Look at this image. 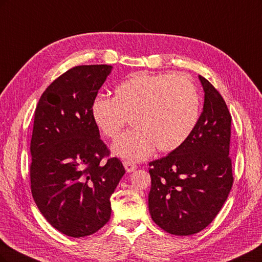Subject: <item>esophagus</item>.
<instances>
[{"instance_id": "1", "label": "esophagus", "mask_w": 262, "mask_h": 262, "mask_svg": "<svg viewBox=\"0 0 262 262\" xmlns=\"http://www.w3.org/2000/svg\"><path fill=\"white\" fill-rule=\"evenodd\" d=\"M123 166H124L125 170L128 171V172H132V171H134V170L138 168V166L136 164H133L131 162H126V161L123 162Z\"/></svg>"}]
</instances>
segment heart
I'll return each instance as SVG.
<instances>
[{
    "label": "heart",
    "mask_w": 262,
    "mask_h": 262,
    "mask_svg": "<svg viewBox=\"0 0 262 262\" xmlns=\"http://www.w3.org/2000/svg\"><path fill=\"white\" fill-rule=\"evenodd\" d=\"M200 97L186 74L137 72L119 84L114 98L95 97L92 118L105 137L116 140L131 118L136 126L124 133L113 152L125 160L143 161L153 153L171 152L188 139L198 122Z\"/></svg>",
    "instance_id": "obj_1"
}]
</instances>
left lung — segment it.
Returning a JSON list of instances; mask_svg holds the SVG:
<instances>
[{"instance_id":"1","label":"left lung","mask_w":262,"mask_h":262,"mask_svg":"<svg viewBox=\"0 0 262 262\" xmlns=\"http://www.w3.org/2000/svg\"><path fill=\"white\" fill-rule=\"evenodd\" d=\"M203 112L193 131L167 156L150 162L148 210L165 232L199 233L215 219L233 186L229 154L232 116L223 97L199 75Z\"/></svg>"}]
</instances>
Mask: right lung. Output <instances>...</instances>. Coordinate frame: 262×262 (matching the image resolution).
Wrapping results in <instances>:
<instances>
[{
	"instance_id": "obj_1",
	"label": "right lung",
	"mask_w": 262,
	"mask_h": 262,
	"mask_svg": "<svg viewBox=\"0 0 262 262\" xmlns=\"http://www.w3.org/2000/svg\"><path fill=\"white\" fill-rule=\"evenodd\" d=\"M113 67L78 66L41 95L30 141L31 193L39 211L59 232L85 237L112 215L110 196L124 167L100 139L92 102Z\"/></svg>"
}]
</instances>
